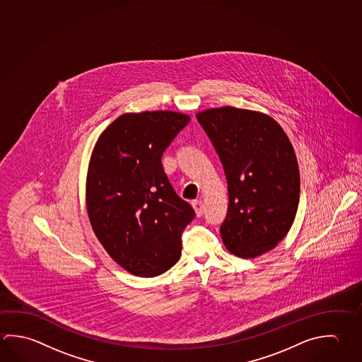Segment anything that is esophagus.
<instances>
[{
  "instance_id": "1",
  "label": "esophagus",
  "mask_w": 362,
  "mask_h": 362,
  "mask_svg": "<svg viewBox=\"0 0 362 362\" xmlns=\"http://www.w3.org/2000/svg\"><path fill=\"white\" fill-rule=\"evenodd\" d=\"M192 206H193V209L196 211L197 217H201L204 214V206H203V202L201 199L193 201Z\"/></svg>"
}]
</instances>
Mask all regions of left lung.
I'll return each mask as SVG.
<instances>
[{"mask_svg": "<svg viewBox=\"0 0 362 362\" xmlns=\"http://www.w3.org/2000/svg\"><path fill=\"white\" fill-rule=\"evenodd\" d=\"M228 180V215L220 233L239 258L277 247L298 212L300 173L287 134L272 117L221 107L197 113Z\"/></svg>", "mask_w": 362, "mask_h": 362, "instance_id": "1", "label": "left lung"}]
</instances>
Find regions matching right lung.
Masks as SVG:
<instances>
[{"label": "right lung", "instance_id": "right-lung-1", "mask_svg": "<svg viewBox=\"0 0 362 362\" xmlns=\"http://www.w3.org/2000/svg\"><path fill=\"white\" fill-rule=\"evenodd\" d=\"M189 121L172 110L124 113L91 153L85 193L91 228L134 276H159L180 258V235L194 211L173 189L161 156Z\"/></svg>", "mask_w": 362, "mask_h": 362}]
</instances>
